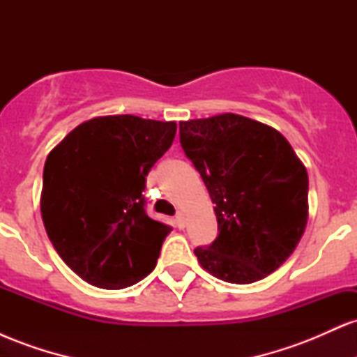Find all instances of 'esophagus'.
<instances>
[{
	"instance_id": "esophagus-1",
	"label": "esophagus",
	"mask_w": 357,
	"mask_h": 357,
	"mask_svg": "<svg viewBox=\"0 0 357 357\" xmlns=\"http://www.w3.org/2000/svg\"><path fill=\"white\" fill-rule=\"evenodd\" d=\"M174 223L178 228H184V223H186V221H184V213L179 211L178 215L174 216Z\"/></svg>"
}]
</instances>
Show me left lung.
<instances>
[{"mask_svg": "<svg viewBox=\"0 0 357 357\" xmlns=\"http://www.w3.org/2000/svg\"><path fill=\"white\" fill-rule=\"evenodd\" d=\"M179 142L215 203L218 236L195 248L199 265L230 284H253L280 267L304 235L309 178L273 127L220 114L179 122Z\"/></svg>", "mask_w": 357, "mask_h": 357, "instance_id": "obj_1", "label": "left lung"}]
</instances>
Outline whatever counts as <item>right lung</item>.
Here are the masks:
<instances>
[{"instance_id":"add662e5","label":"right lung","mask_w":357,"mask_h":357,"mask_svg":"<svg viewBox=\"0 0 357 357\" xmlns=\"http://www.w3.org/2000/svg\"><path fill=\"white\" fill-rule=\"evenodd\" d=\"M174 136L176 122L96 117L48 154L40 204L45 230L82 280L119 290L154 270L173 228L147 216L142 191Z\"/></svg>"}]
</instances>
